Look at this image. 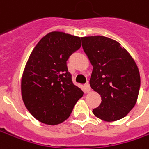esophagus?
<instances>
[{
    "label": "esophagus",
    "mask_w": 149,
    "mask_h": 149,
    "mask_svg": "<svg viewBox=\"0 0 149 149\" xmlns=\"http://www.w3.org/2000/svg\"><path fill=\"white\" fill-rule=\"evenodd\" d=\"M84 91H85V93H89V91H90V87H89V84L87 82L86 84H84Z\"/></svg>",
    "instance_id": "esophagus-1"
}]
</instances>
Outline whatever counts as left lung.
Instances as JSON below:
<instances>
[{"label":"left lung","mask_w":149,"mask_h":149,"mask_svg":"<svg viewBox=\"0 0 149 149\" xmlns=\"http://www.w3.org/2000/svg\"><path fill=\"white\" fill-rule=\"evenodd\" d=\"M81 40L93 66L90 87L101 96V104L93 113L106 122L123 118L134 107L140 88V74L134 60L110 38L85 36Z\"/></svg>","instance_id":"obj_1"}]
</instances>
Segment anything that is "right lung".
I'll return each mask as SVG.
<instances>
[{
	"label": "right lung",
	"mask_w": 149,
	"mask_h": 149,
	"mask_svg": "<svg viewBox=\"0 0 149 149\" xmlns=\"http://www.w3.org/2000/svg\"><path fill=\"white\" fill-rule=\"evenodd\" d=\"M80 46L79 37L52 31L32 50L21 78V95L28 111L40 122L49 125L64 122L83 96L66 65Z\"/></svg>",
	"instance_id": "1"
}]
</instances>
